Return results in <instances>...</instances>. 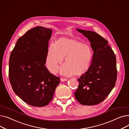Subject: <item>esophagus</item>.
I'll list each match as a JSON object with an SVG mask.
<instances>
[{
    "mask_svg": "<svg viewBox=\"0 0 129 129\" xmlns=\"http://www.w3.org/2000/svg\"><path fill=\"white\" fill-rule=\"evenodd\" d=\"M60 80L62 81V82H65V81L67 80V78H63V77H62V78H60Z\"/></svg>",
    "mask_w": 129,
    "mask_h": 129,
    "instance_id": "1",
    "label": "esophagus"
}]
</instances>
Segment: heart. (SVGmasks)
Segmentation results:
<instances>
[{
  "label": "heart",
  "mask_w": 129,
  "mask_h": 129,
  "mask_svg": "<svg viewBox=\"0 0 129 129\" xmlns=\"http://www.w3.org/2000/svg\"><path fill=\"white\" fill-rule=\"evenodd\" d=\"M93 56L91 46L73 38H60L56 44L51 43L47 47L46 64L52 73H56L59 64L65 56V64L60 72L64 75L74 73L80 75L89 69Z\"/></svg>",
  "instance_id": "heart-1"
}]
</instances>
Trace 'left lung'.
<instances>
[{
    "instance_id": "obj_1",
    "label": "left lung",
    "mask_w": 129,
    "mask_h": 129,
    "mask_svg": "<svg viewBox=\"0 0 129 129\" xmlns=\"http://www.w3.org/2000/svg\"><path fill=\"white\" fill-rule=\"evenodd\" d=\"M77 30L90 42L93 53L89 69L78 79L79 83L74 94L80 104L96 105L106 99L116 84V55L108 41L96 32Z\"/></svg>"
}]
</instances>
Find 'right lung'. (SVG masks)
I'll return each mask as SVG.
<instances>
[{"instance_id":"1","label":"right lung","mask_w":129,"mask_h":129,"mask_svg":"<svg viewBox=\"0 0 129 129\" xmlns=\"http://www.w3.org/2000/svg\"><path fill=\"white\" fill-rule=\"evenodd\" d=\"M52 30L37 26L20 37L12 51L9 77L13 90L24 102L43 107L52 100L60 78L45 65Z\"/></svg>"}]
</instances>
